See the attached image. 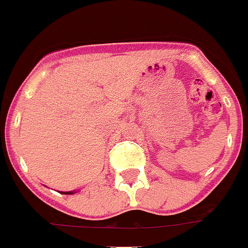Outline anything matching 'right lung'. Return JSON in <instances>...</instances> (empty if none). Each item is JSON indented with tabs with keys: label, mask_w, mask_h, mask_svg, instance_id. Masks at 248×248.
<instances>
[{
	"label": "right lung",
	"mask_w": 248,
	"mask_h": 248,
	"mask_svg": "<svg viewBox=\"0 0 248 248\" xmlns=\"http://www.w3.org/2000/svg\"><path fill=\"white\" fill-rule=\"evenodd\" d=\"M62 194H66V195H70V194H74L73 191H62Z\"/></svg>",
	"instance_id": "right-lung-1"
}]
</instances>
